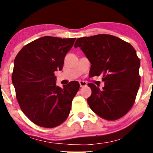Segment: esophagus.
Segmentation results:
<instances>
[{
    "label": "esophagus",
    "mask_w": 153,
    "mask_h": 153,
    "mask_svg": "<svg viewBox=\"0 0 153 153\" xmlns=\"http://www.w3.org/2000/svg\"><path fill=\"white\" fill-rule=\"evenodd\" d=\"M79 84H80V87L82 88V87L86 86L87 83L84 81H79Z\"/></svg>",
    "instance_id": "34e87169"
}]
</instances>
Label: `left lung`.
Wrapping results in <instances>:
<instances>
[{"label":"left lung","mask_w":153,"mask_h":153,"mask_svg":"<svg viewBox=\"0 0 153 153\" xmlns=\"http://www.w3.org/2000/svg\"><path fill=\"white\" fill-rule=\"evenodd\" d=\"M80 47L91 63L89 76L102 75L103 90L88 85L92 94L88 104L94 113L107 120L124 116L134 104L141 83L140 60L130 44L114 35L100 34L78 38Z\"/></svg>","instance_id":"8db88e82"}]
</instances>
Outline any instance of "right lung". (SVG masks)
<instances>
[{
    "label": "right lung",
    "instance_id": "right-lung-1",
    "mask_svg": "<svg viewBox=\"0 0 153 153\" xmlns=\"http://www.w3.org/2000/svg\"><path fill=\"white\" fill-rule=\"evenodd\" d=\"M76 38L45 36L25 45L14 62L12 81L21 109L38 126L53 128L68 118L80 85L71 81L60 88L54 72L62 70Z\"/></svg>",
    "mask_w": 153,
    "mask_h": 153
}]
</instances>
